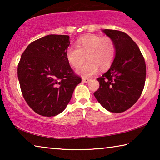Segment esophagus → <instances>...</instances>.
Wrapping results in <instances>:
<instances>
[{"label":"esophagus","instance_id":"esophagus-1","mask_svg":"<svg viewBox=\"0 0 160 160\" xmlns=\"http://www.w3.org/2000/svg\"><path fill=\"white\" fill-rule=\"evenodd\" d=\"M82 81L83 82L87 83L90 81V79H88V78H82Z\"/></svg>","mask_w":160,"mask_h":160}]
</instances>
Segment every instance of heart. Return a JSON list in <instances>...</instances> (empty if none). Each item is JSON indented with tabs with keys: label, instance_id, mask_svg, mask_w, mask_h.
I'll return each instance as SVG.
<instances>
[{
	"label": "heart",
	"instance_id": "1",
	"mask_svg": "<svg viewBox=\"0 0 160 160\" xmlns=\"http://www.w3.org/2000/svg\"><path fill=\"white\" fill-rule=\"evenodd\" d=\"M116 55V45L110 37L88 34L77 40V47L70 46L66 51L68 61L72 66L78 68V73L90 77L98 72L99 68L106 69L112 65Z\"/></svg>",
	"mask_w": 160,
	"mask_h": 160
}]
</instances>
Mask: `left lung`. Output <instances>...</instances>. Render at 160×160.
<instances>
[{"mask_svg": "<svg viewBox=\"0 0 160 160\" xmlns=\"http://www.w3.org/2000/svg\"><path fill=\"white\" fill-rule=\"evenodd\" d=\"M102 32L114 42L116 55L108 71L97 79L99 88L94 95L109 112H123L138 101L142 92L146 77L145 59L127 34L113 29Z\"/></svg>", "mask_w": 160, "mask_h": 160, "instance_id": "1", "label": "left lung"}]
</instances>
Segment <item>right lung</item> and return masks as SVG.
<instances>
[{"instance_id":"obj_1","label":"right lung","mask_w":160,"mask_h":160,"mask_svg":"<svg viewBox=\"0 0 160 160\" xmlns=\"http://www.w3.org/2000/svg\"><path fill=\"white\" fill-rule=\"evenodd\" d=\"M68 35L50 34L32 42L21 56L18 77L24 99L43 116H54L66 109L81 82L66 57Z\"/></svg>"}]
</instances>
